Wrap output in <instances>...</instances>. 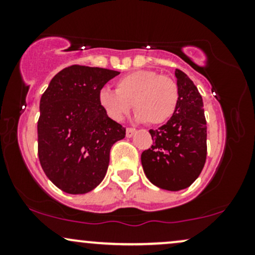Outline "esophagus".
I'll return each instance as SVG.
<instances>
[{
    "label": "esophagus",
    "instance_id": "34e87169",
    "mask_svg": "<svg viewBox=\"0 0 255 255\" xmlns=\"http://www.w3.org/2000/svg\"><path fill=\"white\" fill-rule=\"evenodd\" d=\"M135 133L136 129H134V128H127V129H126V135H127V137H131Z\"/></svg>",
    "mask_w": 255,
    "mask_h": 255
}]
</instances>
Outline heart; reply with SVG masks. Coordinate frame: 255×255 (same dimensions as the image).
<instances>
[{
	"label": "heart",
	"instance_id": "obj_1",
	"mask_svg": "<svg viewBox=\"0 0 255 255\" xmlns=\"http://www.w3.org/2000/svg\"><path fill=\"white\" fill-rule=\"evenodd\" d=\"M178 101L177 84L153 71L128 73L116 81V90L102 87L97 93L98 105L113 121H122L133 104L136 121L152 126L169 121Z\"/></svg>",
	"mask_w": 255,
	"mask_h": 255
}]
</instances>
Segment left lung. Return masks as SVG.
Segmentation results:
<instances>
[{
	"label": "left lung",
	"instance_id": "obj_1",
	"mask_svg": "<svg viewBox=\"0 0 255 255\" xmlns=\"http://www.w3.org/2000/svg\"><path fill=\"white\" fill-rule=\"evenodd\" d=\"M175 77L180 91L177 109L165 125L150 130L154 142L141 154L146 177L158 188L171 192L197 180L207 151L203 98L188 75L176 69Z\"/></svg>",
	"mask_w": 255,
	"mask_h": 255
}]
</instances>
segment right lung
<instances>
[{
  "instance_id": "right-lung-1",
  "label": "right lung",
  "mask_w": 255,
  "mask_h": 255,
  "mask_svg": "<svg viewBox=\"0 0 255 255\" xmlns=\"http://www.w3.org/2000/svg\"><path fill=\"white\" fill-rule=\"evenodd\" d=\"M120 72L71 66L49 83L39 103L38 157L44 172L68 194H85L103 181L110 148L126 128L108 118L98 91Z\"/></svg>"
}]
</instances>
